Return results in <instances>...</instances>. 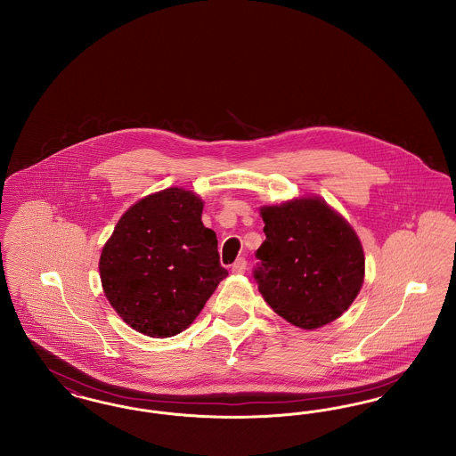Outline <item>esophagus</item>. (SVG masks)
Wrapping results in <instances>:
<instances>
[{
  "mask_svg": "<svg viewBox=\"0 0 456 456\" xmlns=\"http://www.w3.org/2000/svg\"><path fill=\"white\" fill-rule=\"evenodd\" d=\"M246 266H248L246 260H244V258H239V260H236V263L232 265V273L242 275V273L246 272Z\"/></svg>",
  "mask_w": 456,
  "mask_h": 456,
  "instance_id": "esophagus-1",
  "label": "esophagus"
}]
</instances>
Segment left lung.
<instances>
[{
    "label": "left lung",
    "mask_w": 456,
    "mask_h": 456,
    "mask_svg": "<svg viewBox=\"0 0 456 456\" xmlns=\"http://www.w3.org/2000/svg\"><path fill=\"white\" fill-rule=\"evenodd\" d=\"M265 222L255 281L263 299L303 330L342 316L364 282V251L355 231L320 196L261 208Z\"/></svg>",
    "instance_id": "obj_1"
}]
</instances>
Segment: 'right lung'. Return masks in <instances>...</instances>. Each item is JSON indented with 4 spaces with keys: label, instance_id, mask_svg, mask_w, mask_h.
<instances>
[{
    "label": "right lung",
    "instance_id": "1",
    "mask_svg": "<svg viewBox=\"0 0 456 456\" xmlns=\"http://www.w3.org/2000/svg\"><path fill=\"white\" fill-rule=\"evenodd\" d=\"M201 212L200 196L167 188L136 201L116 224L99 272L109 303L133 330L153 338L181 333L229 275Z\"/></svg>",
    "mask_w": 456,
    "mask_h": 456
}]
</instances>
